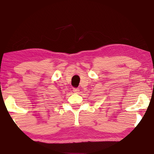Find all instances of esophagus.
Instances as JSON below:
<instances>
[{
  "label": "esophagus",
  "instance_id": "obj_1",
  "mask_svg": "<svg viewBox=\"0 0 154 154\" xmlns=\"http://www.w3.org/2000/svg\"><path fill=\"white\" fill-rule=\"evenodd\" d=\"M72 91H73V92H74L75 93L77 94V93H79V88H72Z\"/></svg>",
  "mask_w": 154,
  "mask_h": 154
}]
</instances>
